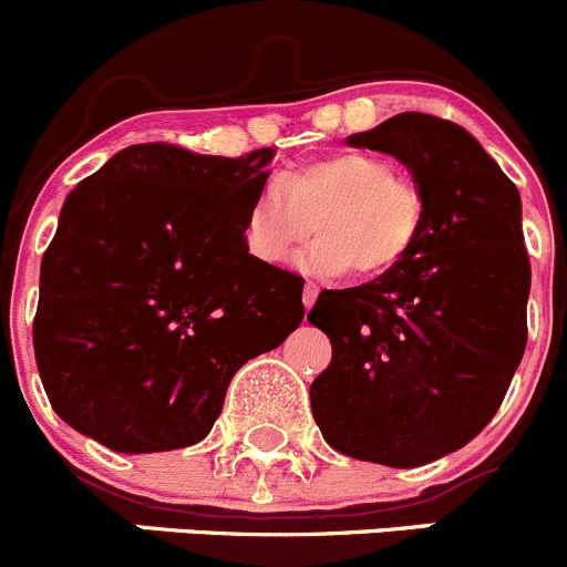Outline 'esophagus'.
Returning <instances> with one entry per match:
<instances>
[{"mask_svg": "<svg viewBox=\"0 0 567 567\" xmlns=\"http://www.w3.org/2000/svg\"><path fill=\"white\" fill-rule=\"evenodd\" d=\"M316 299H318V285L307 279V282H305V293H301V301H305L307 310H310V307L316 305Z\"/></svg>", "mask_w": 567, "mask_h": 567, "instance_id": "esophagus-1", "label": "esophagus"}]
</instances>
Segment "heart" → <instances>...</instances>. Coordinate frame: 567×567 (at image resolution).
<instances>
[{
    "label": "heart",
    "mask_w": 567,
    "mask_h": 567,
    "mask_svg": "<svg viewBox=\"0 0 567 567\" xmlns=\"http://www.w3.org/2000/svg\"><path fill=\"white\" fill-rule=\"evenodd\" d=\"M301 262L320 274L381 277L392 271L422 227L420 188L373 153H331L274 177L251 199L244 241L262 266H282L316 230Z\"/></svg>",
    "instance_id": "obj_1"
}]
</instances>
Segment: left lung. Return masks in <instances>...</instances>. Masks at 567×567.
Segmentation results:
<instances>
[{
	"instance_id": "1",
	"label": "left lung",
	"mask_w": 567,
	"mask_h": 567,
	"mask_svg": "<svg viewBox=\"0 0 567 567\" xmlns=\"http://www.w3.org/2000/svg\"><path fill=\"white\" fill-rule=\"evenodd\" d=\"M346 142L409 167L422 227L392 271L318 296L307 320L329 334L331 362L312 414L348 458L422 466L494 420L524 357L522 197L466 128L433 114H394Z\"/></svg>"
}]
</instances>
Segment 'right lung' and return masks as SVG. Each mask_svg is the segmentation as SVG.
I'll return each mask as SVG.
<instances>
[{
	"label": "right lung",
	"mask_w": 567,
	"mask_h": 567,
	"mask_svg": "<svg viewBox=\"0 0 567 567\" xmlns=\"http://www.w3.org/2000/svg\"><path fill=\"white\" fill-rule=\"evenodd\" d=\"M271 158L131 145L68 194L32 326L68 425L114 453L203 442L241 364L299 329L305 279L244 241Z\"/></svg>",
	"instance_id": "right-lung-1"
}]
</instances>
